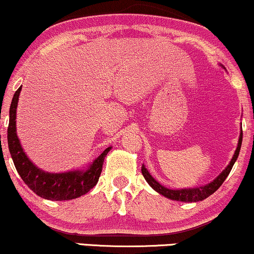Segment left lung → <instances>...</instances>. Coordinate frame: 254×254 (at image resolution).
<instances>
[{"label": "left lung", "instance_id": "left-lung-1", "mask_svg": "<svg viewBox=\"0 0 254 254\" xmlns=\"http://www.w3.org/2000/svg\"><path fill=\"white\" fill-rule=\"evenodd\" d=\"M241 142H243V129L240 131V137H239V143L237 147V150H235L234 155H233L232 160L224 170L221 172V174L218 176L216 179L212 180L211 183L206 184V185L199 186V188H193V189H180V190H172V189L165 188L164 185H161L159 182H156L153 177L150 176V173L148 172L147 168L144 167V165H142V174H143L144 179L147 180V183L149 184L151 188L154 189L156 192H159L162 196L170 198V199L173 200H179V202H199V200L205 199L209 196H211L215 191L222 185L226 178L228 177V174L232 171L233 166H234L235 161H237L239 153H240L241 148Z\"/></svg>", "mask_w": 254, "mask_h": 254}]
</instances>
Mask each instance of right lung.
I'll return each instance as SVG.
<instances>
[{
    "label": "right lung",
    "instance_id": "right-lung-1",
    "mask_svg": "<svg viewBox=\"0 0 254 254\" xmlns=\"http://www.w3.org/2000/svg\"><path fill=\"white\" fill-rule=\"evenodd\" d=\"M21 87L16 90L9 109L8 148L17 173L34 193L49 200H69L83 196L97 185L103 171L104 160L111 148H106L86 170L50 173L38 168L28 159L16 135V107Z\"/></svg>",
    "mask_w": 254,
    "mask_h": 254
}]
</instances>
